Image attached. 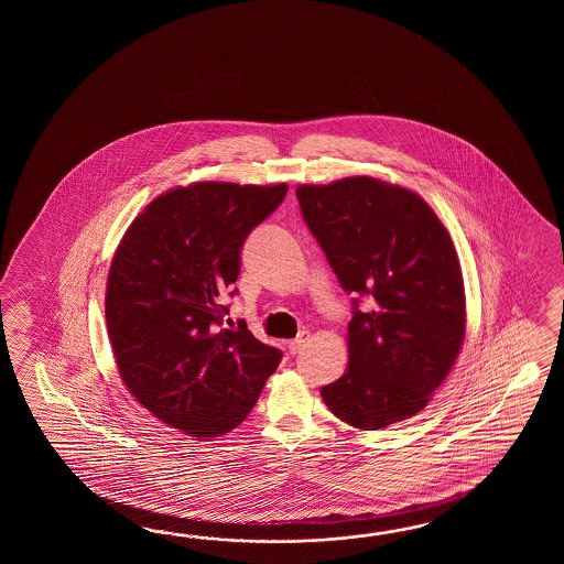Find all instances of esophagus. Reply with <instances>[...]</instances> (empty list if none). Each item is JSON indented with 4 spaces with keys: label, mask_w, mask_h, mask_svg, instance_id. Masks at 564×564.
Returning a JSON list of instances; mask_svg holds the SVG:
<instances>
[{
    "label": "esophagus",
    "mask_w": 564,
    "mask_h": 564,
    "mask_svg": "<svg viewBox=\"0 0 564 564\" xmlns=\"http://www.w3.org/2000/svg\"><path fill=\"white\" fill-rule=\"evenodd\" d=\"M308 340H311V333H308V330H302V333H299V336H296L294 340H290V343H288V350H290V355H299L300 350L308 345Z\"/></svg>",
    "instance_id": "34e87169"
}]
</instances>
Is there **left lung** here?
<instances>
[{
    "label": "left lung",
    "instance_id": "1",
    "mask_svg": "<svg viewBox=\"0 0 564 564\" xmlns=\"http://www.w3.org/2000/svg\"><path fill=\"white\" fill-rule=\"evenodd\" d=\"M300 212L352 300L348 365L321 389L348 425L375 432L420 413L466 336L454 241L415 192L372 177L300 185Z\"/></svg>",
    "mask_w": 564,
    "mask_h": 564
}]
</instances>
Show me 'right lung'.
Wrapping results in <instances>:
<instances>
[{
    "label": "right lung",
    "mask_w": 564,
    "mask_h": 564,
    "mask_svg": "<svg viewBox=\"0 0 564 564\" xmlns=\"http://www.w3.org/2000/svg\"><path fill=\"white\" fill-rule=\"evenodd\" d=\"M286 192V183L175 187L120 240L105 299L110 345L131 395L173 430L197 440L236 430L276 371L278 348L246 323H221L241 246Z\"/></svg>",
    "instance_id": "1"
}]
</instances>
